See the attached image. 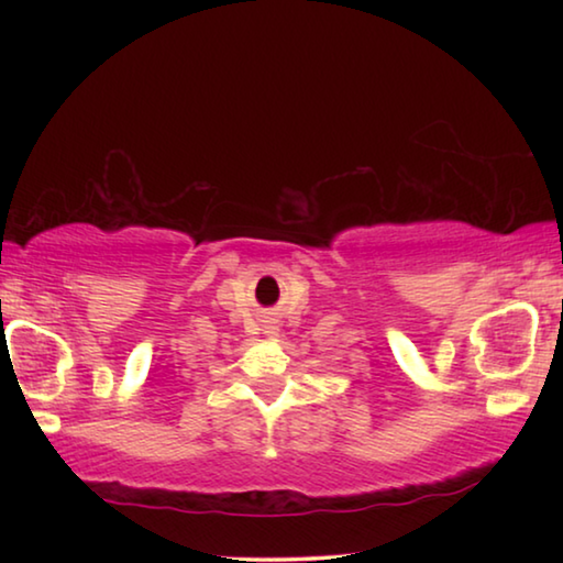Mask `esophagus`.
<instances>
[{"instance_id": "34e87169", "label": "esophagus", "mask_w": 563, "mask_h": 563, "mask_svg": "<svg viewBox=\"0 0 563 563\" xmlns=\"http://www.w3.org/2000/svg\"><path fill=\"white\" fill-rule=\"evenodd\" d=\"M265 335L275 338V335H278V328H275V325H265Z\"/></svg>"}]
</instances>
